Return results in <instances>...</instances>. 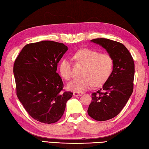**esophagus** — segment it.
Listing matches in <instances>:
<instances>
[{
  "label": "esophagus",
  "mask_w": 149,
  "mask_h": 149,
  "mask_svg": "<svg viewBox=\"0 0 149 149\" xmlns=\"http://www.w3.org/2000/svg\"><path fill=\"white\" fill-rule=\"evenodd\" d=\"M81 94V93H79V92H74V95L75 96H79Z\"/></svg>",
  "instance_id": "34e87169"
}]
</instances>
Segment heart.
<instances>
[{
  "mask_svg": "<svg viewBox=\"0 0 149 149\" xmlns=\"http://www.w3.org/2000/svg\"><path fill=\"white\" fill-rule=\"evenodd\" d=\"M73 58L78 64L84 66L82 77L72 80L68 84V88L74 92H83L90 88L94 85L100 86L109 79L111 74L114 61L108 53L91 49H81L73 55ZM61 77L66 80L72 77V61L64 58L58 67Z\"/></svg>",
  "mask_w": 149,
  "mask_h": 149,
  "instance_id": "b5f03b06",
  "label": "heart"
}]
</instances>
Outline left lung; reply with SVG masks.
<instances>
[{"label":"left lung","instance_id":"1","mask_svg":"<svg viewBox=\"0 0 149 149\" xmlns=\"http://www.w3.org/2000/svg\"><path fill=\"white\" fill-rule=\"evenodd\" d=\"M91 41L105 48L114 61L111 74L102 88L92 93L87 110L93 119L104 121L116 117L133 93L134 62L128 49L120 42L106 38Z\"/></svg>","mask_w":149,"mask_h":149}]
</instances>
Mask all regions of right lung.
<instances>
[{
    "instance_id": "1",
    "label": "right lung",
    "mask_w": 149,
    "mask_h": 149,
    "mask_svg": "<svg viewBox=\"0 0 149 149\" xmlns=\"http://www.w3.org/2000/svg\"><path fill=\"white\" fill-rule=\"evenodd\" d=\"M68 50L53 41L26 44L13 64L17 98L29 115L45 124L61 119L73 93L63 89L57 64Z\"/></svg>"
}]
</instances>
